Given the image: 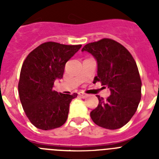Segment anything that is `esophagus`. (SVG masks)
Masks as SVG:
<instances>
[{
  "label": "esophagus",
  "instance_id": "esophagus-1",
  "mask_svg": "<svg viewBox=\"0 0 159 159\" xmlns=\"http://www.w3.org/2000/svg\"><path fill=\"white\" fill-rule=\"evenodd\" d=\"M78 95H79V96H80L81 98H83V99H84V98H86V97L88 96V95H87V94L84 93V92H78Z\"/></svg>",
  "mask_w": 159,
  "mask_h": 159
}]
</instances>
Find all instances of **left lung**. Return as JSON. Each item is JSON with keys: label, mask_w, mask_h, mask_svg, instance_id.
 <instances>
[{"label": "left lung", "mask_w": 159, "mask_h": 159, "mask_svg": "<svg viewBox=\"0 0 159 159\" xmlns=\"http://www.w3.org/2000/svg\"><path fill=\"white\" fill-rule=\"evenodd\" d=\"M82 51L91 53L97 61L94 81L111 91L107 99L96 95L99 105L90 113L92 121L109 130L123 127L134 115L141 99L142 82L135 60L124 46L108 38L88 43Z\"/></svg>", "instance_id": "1"}]
</instances>
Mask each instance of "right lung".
Returning <instances> with one entry per match:
<instances>
[{"label":"right lung","instance_id":"obj_1","mask_svg":"<svg viewBox=\"0 0 159 159\" xmlns=\"http://www.w3.org/2000/svg\"><path fill=\"white\" fill-rule=\"evenodd\" d=\"M81 46L46 42L24 61L18 84L20 99L25 115L37 128L52 130L67 121L70 102L77 94L58 93L52 88L56 80L63 78L66 63Z\"/></svg>","mask_w":159,"mask_h":159}]
</instances>
